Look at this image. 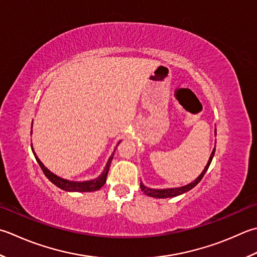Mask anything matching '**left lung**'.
<instances>
[{
	"instance_id": "1",
	"label": "left lung",
	"mask_w": 257,
	"mask_h": 257,
	"mask_svg": "<svg viewBox=\"0 0 257 257\" xmlns=\"http://www.w3.org/2000/svg\"><path fill=\"white\" fill-rule=\"evenodd\" d=\"M215 136H216V128H215ZM215 148H216V145L215 147L213 149L212 154H210V157L208 159V163L207 165L205 166L204 170L202 172V174H200L197 178H196L194 182L189 183L187 185L185 186H182V187H175V188H163V189H156V188H149L147 187V186H145L143 184L142 180H140V188H142L143 192L147 195V196H150V197H155V198H169V197H176V196H179L182 194H185L187 193L188 190H190L192 188H194L196 185H197L200 180H202V178L204 177V175L206 174V172H207V169L209 167L210 163H212L213 160V157L215 155Z\"/></svg>"
}]
</instances>
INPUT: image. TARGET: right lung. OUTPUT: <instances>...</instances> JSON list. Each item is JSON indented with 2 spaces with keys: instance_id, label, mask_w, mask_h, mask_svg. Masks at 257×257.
<instances>
[{
  "instance_id": "1",
  "label": "right lung",
  "mask_w": 257,
  "mask_h": 257,
  "mask_svg": "<svg viewBox=\"0 0 257 257\" xmlns=\"http://www.w3.org/2000/svg\"><path fill=\"white\" fill-rule=\"evenodd\" d=\"M31 134H32V130H31ZM120 143H121V142H119L117 144V147H118V145ZM117 147H115V148H117ZM31 148H32V152H33V155H34L35 159H37V162L40 165V167H41L44 175L47 176V178L50 180V182H51L52 184H54L60 189L65 190V192H78V193L95 192V190H99L100 188L102 187V186L105 183V180H107V175H108V172H109L110 164H111V160L113 158V155H114V152H115V149H114L113 153L111 154V156H110V157H109L107 164H105L104 168L102 170V173L100 174L98 177H95L94 179L84 180V182H74V180H69V179H64V178L59 177V176L53 174L52 172H50V170L42 164L41 160L38 158L37 154L34 153V149H33L32 144H31Z\"/></svg>"
}]
</instances>
